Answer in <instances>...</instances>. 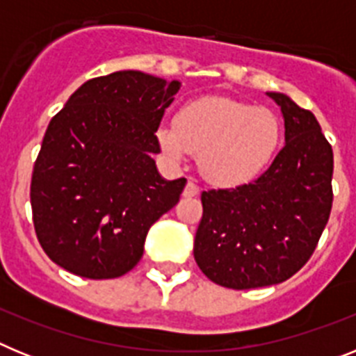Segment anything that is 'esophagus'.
I'll use <instances>...</instances> for the list:
<instances>
[{
    "mask_svg": "<svg viewBox=\"0 0 356 356\" xmlns=\"http://www.w3.org/2000/svg\"><path fill=\"white\" fill-rule=\"evenodd\" d=\"M200 194V187H197V184H194V181H187V185H185L184 188V196L185 197H194Z\"/></svg>",
    "mask_w": 356,
    "mask_h": 356,
    "instance_id": "34e87169",
    "label": "esophagus"
}]
</instances>
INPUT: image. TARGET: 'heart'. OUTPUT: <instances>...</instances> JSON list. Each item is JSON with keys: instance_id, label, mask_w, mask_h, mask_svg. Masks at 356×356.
Returning <instances> with one entry per match:
<instances>
[{"instance_id": "obj_1", "label": "heart", "mask_w": 356, "mask_h": 356, "mask_svg": "<svg viewBox=\"0 0 356 356\" xmlns=\"http://www.w3.org/2000/svg\"><path fill=\"white\" fill-rule=\"evenodd\" d=\"M284 131L282 118L267 106L205 96L181 105L175 122H160L156 140L176 162L197 153L207 180L234 187L254 180L271 165Z\"/></svg>"}]
</instances>
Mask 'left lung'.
Returning <instances> with one entry per match:
<instances>
[{"instance_id":"left-lung-1","label":"left lung","mask_w":356,"mask_h":356,"mask_svg":"<svg viewBox=\"0 0 356 356\" xmlns=\"http://www.w3.org/2000/svg\"><path fill=\"white\" fill-rule=\"evenodd\" d=\"M282 108L285 146L251 184L203 191L194 259L221 287L282 284L316 251L332 210L333 151L310 110L267 92Z\"/></svg>"}]
</instances>
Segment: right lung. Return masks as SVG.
Masks as SVG:
<instances>
[{"label":"right lung","instance_id":"right-lung-1","mask_svg":"<svg viewBox=\"0 0 356 356\" xmlns=\"http://www.w3.org/2000/svg\"><path fill=\"white\" fill-rule=\"evenodd\" d=\"M180 90L140 71L92 78L51 119L30 185L44 253L81 278L131 271L147 229L180 201L185 178L159 175L156 128Z\"/></svg>","mask_w":356,"mask_h":356}]
</instances>
